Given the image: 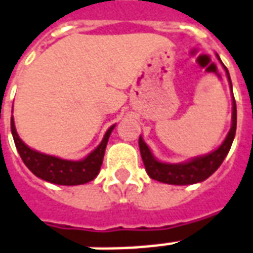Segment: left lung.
<instances>
[{"mask_svg": "<svg viewBox=\"0 0 253 253\" xmlns=\"http://www.w3.org/2000/svg\"><path fill=\"white\" fill-rule=\"evenodd\" d=\"M225 70L227 78H229V82H230V75H229V71L226 67ZM236 127H237V108H236V100L233 97L231 128L226 139L223 141V144L220 145L216 151L211 152L206 156L196 157L188 163L181 164L162 163V162L156 160L149 151L148 145L145 144L144 139L139 137V151H141V157H142V162H144L148 175L151 176L152 179H156V181L163 182V183H169V185H192V183L204 181L208 176L212 175L213 172L219 169L222 162L225 160L226 155L230 151L234 135H236Z\"/></svg>", "mask_w": 253, "mask_h": 253, "instance_id": "8db88e82", "label": "left lung"}]
</instances>
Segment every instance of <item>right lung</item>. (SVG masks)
Masks as SVG:
<instances>
[{
	"mask_svg": "<svg viewBox=\"0 0 253 253\" xmlns=\"http://www.w3.org/2000/svg\"><path fill=\"white\" fill-rule=\"evenodd\" d=\"M114 127L115 126L109 127L108 131L105 132L102 138L101 144L98 145L89 156L79 162H71V160H64L59 157L49 156L45 153H40L28 148L27 145L19 138L16 132L13 116L10 118V130H12L13 141H15L19 155L22 157L23 163L27 166V169L43 181L56 183V185H67V186L87 183L98 175L105 148L108 144V138Z\"/></svg>",
	"mask_w": 253,
	"mask_h": 253,
	"instance_id": "1",
	"label": "right lung"
}]
</instances>
